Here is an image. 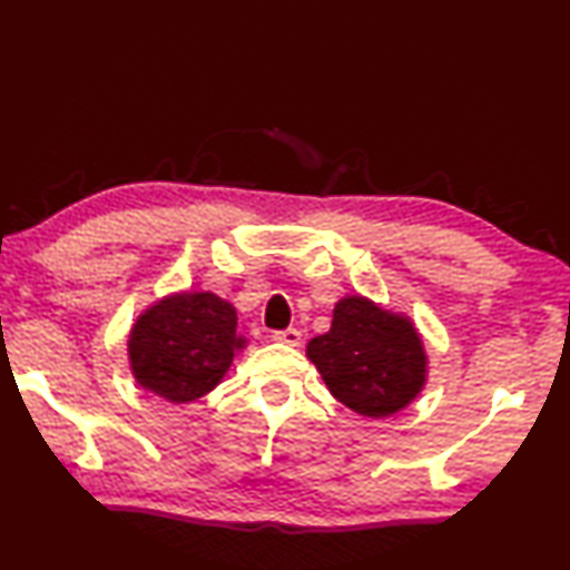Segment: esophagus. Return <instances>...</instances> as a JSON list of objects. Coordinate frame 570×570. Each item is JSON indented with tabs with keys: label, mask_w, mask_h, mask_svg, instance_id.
I'll list each match as a JSON object with an SVG mask.
<instances>
[{
	"label": "esophagus",
	"mask_w": 570,
	"mask_h": 570,
	"mask_svg": "<svg viewBox=\"0 0 570 570\" xmlns=\"http://www.w3.org/2000/svg\"><path fill=\"white\" fill-rule=\"evenodd\" d=\"M273 341L277 343H285V345H299L302 343V333L297 328H285V331H275L273 333Z\"/></svg>",
	"instance_id": "esophagus-1"
}]
</instances>
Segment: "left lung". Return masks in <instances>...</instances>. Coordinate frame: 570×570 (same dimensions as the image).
I'll use <instances>...</instances> for the list:
<instances>
[{"mask_svg": "<svg viewBox=\"0 0 570 570\" xmlns=\"http://www.w3.org/2000/svg\"><path fill=\"white\" fill-rule=\"evenodd\" d=\"M307 357L328 392L367 419L406 409L428 374V355L411 318L360 295L336 304L331 328L309 341Z\"/></svg>", "mask_w": 570, "mask_h": 570, "instance_id": "8db88e82", "label": "left lung"}]
</instances>
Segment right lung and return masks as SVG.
I'll use <instances>...</instances> for the list:
<instances>
[{
    "mask_svg": "<svg viewBox=\"0 0 570 570\" xmlns=\"http://www.w3.org/2000/svg\"><path fill=\"white\" fill-rule=\"evenodd\" d=\"M244 343L227 299L178 293L137 316L128 357L137 384L171 404H188L215 390Z\"/></svg>",
    "mask_w": 570,
    "mask_h": 570,
    "instance_id": "right-lung-1",
    "label": "right lung"
}]
</instances>
